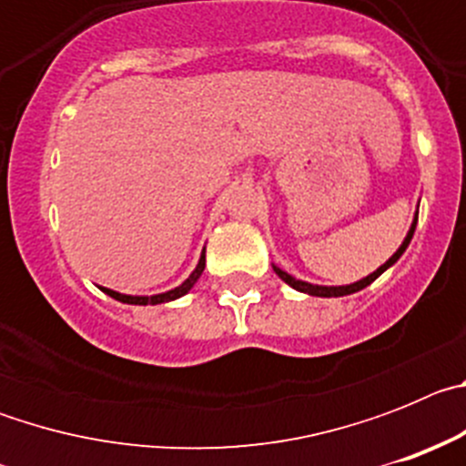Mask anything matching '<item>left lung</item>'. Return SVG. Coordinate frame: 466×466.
Here are the masks:
<instances>
[{
	"instance_id": "8db88e82",
	"label": "left lung",
	"mask_w": 466,
	"mask_h": 466,
	"mask_svg": "<svg viewBox=\"0 0 466 466\" xmlns=\"http://www.w3.org/2000/svg\"><path fill=\"white\" fill-rule=\"evenodd\" d=\"M415 224H418V214H415V221H413V226H410L409 236H406V240L401 242V247H399L397 252L392 254V258H390V261L382 263V266H380V268L376 270V273H371V275H369V278L360 279V282H355V284H345V287H319V284L300 282V279L291 278L289 273H284V270H282V268H278V266H273V270H275V273L279 275V278L284 279V282L289 284V287H294L296 291H303V294H310V296H324V299H331V296H348V294H355V291H360V289H364V287H369V284H371L373 279L380 278V275L385 273V270L390 268V266H394V263L399 261V257H401V254L406 252V247H409L410 238H413V233H415Z\"/></svg>"
}]
</instances>
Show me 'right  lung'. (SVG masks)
<instances>
[{
	"label": "right lung",
	"instance_id": "right-lung-1",
	"mask_svg": "<svg viewBox=\"0 0 466 466\" xmlns=\"http://www.w3.org/2000/svg\"><path fill=\"white\" fill-rule=\"evenodd\" d=\"M203 270H205V252H203V257H200V261H198L196 270H193V273L188 275V278L184 279V282L179 284V287H175V289L166 291V294H156V296H126V294H118V291L105 289V287H102V291H105V294H109L111 299L121 300V303H130V306H158V303H167V300H175V299H179V296L187 294V291L191 289L193 284L198 282V278L203 275Z\"/></svg>",
	"mask_w": 466,
	"mask_h": 466
}]
</instances>
